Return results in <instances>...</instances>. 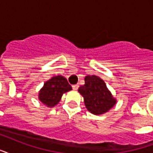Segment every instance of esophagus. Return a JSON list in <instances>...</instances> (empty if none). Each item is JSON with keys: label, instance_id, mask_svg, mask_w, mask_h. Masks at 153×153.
<instances>
[{"label": "esophagus", "instance_id": "34e87169", "mask_svg": "<svg viewBox=\"0 0 153 153\" xmlns=\"http://www.w3.org/2000/svg\"><path fill=\"white\" fill-rule=\"evenodd\" d=\"M79 87V84H75V85H73V86H72V87H73V89L74 90H78Z\"/></svg>", "mask_w": 153, "mask_h": 153}]
</instances>
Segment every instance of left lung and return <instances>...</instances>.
I'll use <instances>...</instances> for the list:
<instances>
[{"label":"left lung","instance_id":"left-lung-1","mask_svg":"<svg viewBox=\"0 0 153 153\" xmlns=\"http://www.w3.org/2000/svg\"><path fill=\"white\" fill-rule=\"evenodd\" d=\"M85 84L79 87L78 91L83 97L86 108L94 115H102L116 104L105 82L97 75H87Z\"/></svg>","mask_w":153,"mask_h":153}]
</instances>
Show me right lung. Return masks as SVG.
Instances as JSON below:
<instances>
[{
    "instance_id": "right-lung-1",
    "label": "right lung",
    "mask_w": 153,
    "mask_h": 153,
    "mask_svg": "<svg viewBox=\"0 0 153 153\" xmlns=\"http://www.w3.org/2000/svg\"><path fill=\"white\" fill-rule=\"evenodd\" d=\"M72 87L62 75H56L46 81L38 93V100L47 108H53L60 102L64 93Z\"/></svg>"
}]
</instances>
